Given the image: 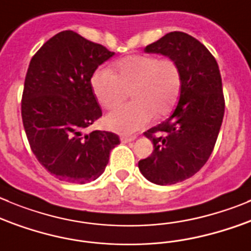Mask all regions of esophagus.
Masks as SVG:
<instances>
[{
    "label": "esophagus",
    "instance_id": "obj_1",
    "mask_svg": "<svg viewBox=\"0 0 251 251\" xmlns=\"http://www.w3.org/2000/svg\"><path fill=\"white\" fill-rule=\"evenodd\" d=\"M135 139V137H127V135H122L121 142L122 143H130Z\"/></svg>",
    "mask_w": 251,
    "mask_h": 251
}]
</instances>
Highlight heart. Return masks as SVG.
<instances>
[{
    "label": "heart",
    "mask_w": 251,
    "mask_h": 251,
    "mask_svg": "<svg viewBox=\"0 0 251 251\" xmlns=\"http://www.w3.org/2000/svg\"><path fill=\"white\" fill-rule=\"evenodd\" d=\"M92 91L102 107L112 109L130 92L133 102L118 107L106 117V126L119 134H133L152 118L165 117L181 94V71L174 59L132 55L117 61L113 74L100 69L92 75Z\"/></svg>",
    "instance_id": "1"
}]
</instances>
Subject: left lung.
I'll return each instance as SVG.
<instances>
[{
  "label": "left lung",
  "mask_w": 251,
  "mask_h": 251,
  "mask_svg": "<svg viewBox=\"0 0 251 251\" xmlns=\"http://www.w3.org/2000/svg\"><path fill=\"white\" fill-rule=\"evenodd\" d=\"M144 51L174 59L181 71L177 106L165 122L144 133L154 150L138 163L148 181L174 185L201 170L213 151L224 116L221 73L209 50L183 32L168 33Z\"/></svg>",
  "instance_id": "1"
}]
</instances>
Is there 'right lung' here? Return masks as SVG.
<instances>
[{
    "mask_svg": "<svg viewBox=\"0 0 251 251\" xmlns=\"http://www.w3.org/2000/svg\"><path fill=\"white\" fill-rule=\"evenodd\" d=\"M113 51L73 30L50 38L29 63L22 119L30 149L51 175L87 183L103 174L118 135L83 133L102 116L91 77Z\"/></svg>",
    "mask_w": 251,
    "mask_h": 251,
    "instance_id": "1",
    "label": "right lung"
}]
</instances>
